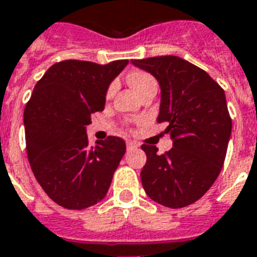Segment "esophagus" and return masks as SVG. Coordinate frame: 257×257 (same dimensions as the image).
<instances>
[{
    "label": "esophagus",
    "instance_id": "1",
    "mask_svg": "<svg viewBox=\"0 0 257 257\" xmlns=\"http://www.w3.org/2000/svg\"><path fill=\"white\" fill-rule=\"evenodd\" d=\"M126 148L128 149L139 148V144H137L136 141H126Z\"/></svg>",
    "mask_w": 257,
    "mask_h": 257
}]
</instances>
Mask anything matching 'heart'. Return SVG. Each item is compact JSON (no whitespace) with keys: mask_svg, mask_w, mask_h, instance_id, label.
Segmentation results:
<instances>
[{"mask_svg":"<svg viewBox=\"0 0 257 257\" xmlns=\"http://www.w3.org/2000/svg\"><path fill=\"white\" fill-rule=\"evenodd\" d=\"M128 84L132 86V89L135 92L140 96L141 93L148 90V89L157 88L156 80L151 76L147 72H143V70H135L132 73L128 74ZM112 93V88L109 89L108 94Z\"/></svg>","mask_w":257,"mask_h":257,"instance_id":"heart-1","label":"heart"}]
</instances>
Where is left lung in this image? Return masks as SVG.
I'll use <instances>...</instances> for the list:
<instances>
[{
    "instance_id": "8db88e82",
    "label": "left lung",
    "mask_w": 257,
    "mask_h": 257,
    "mask_svg": "<svg viewBox=\"0 0 257 257\" xmlns=\"http://www.w3.org/2000/svg\"><path fill=\"white\" fill-rule=\"evenodd\" d=\"M131 62L159 82L157 122L168 121L165 132L173 143L164 155L155 145L141 147L145 193L164 207L191 205L212 187L225 160L232 131L225 93L207 72L177 56Z\"/></svg>"
}]
</instances>
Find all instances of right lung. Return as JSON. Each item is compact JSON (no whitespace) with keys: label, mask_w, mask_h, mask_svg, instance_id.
<instances>
[{"label":"right lung","mask_w":257,"mask_h":257,"mask_svg":"<svg viewBox=\"0 0 257 257\" xmlns=\"http://www.w3.org/2000/svg\"><path fill=\"white\" fill-rule=\"evenodd\" d=\"M128 60L106 65L65 60L46 70L24 112L26 152L34 177L54 203L85 209L104 199L125 155L120 137L89 145L86 125L104 110L110 82Z\"/></svg>","instance_id":"right-lung-1"}]
</instances>
